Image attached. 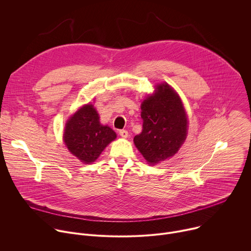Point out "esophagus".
I'll list each match as a JSON object with an SVG mask.
<instances>
[{
  "label": "esophagus",
  "mask_w": 251,
  "mask_h": 251,
  "mask_svg": "<svg viewBox=\"0 0 251 251\" xmlns=\"http://www.w3.org/2000/svg\"><path fill=\"white\" fill-rule=\"evenodd\" d=\"M119 134H120V136L123 137V138H127V137H128V132H127L126 130H120V131H119Z\"/></svg>",
  "instance_id": "34e87169"
}]
</instances>
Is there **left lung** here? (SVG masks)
Returning <instances> with one entry per match:
<instances>
[{"mask_svg": "<svg viewBox=\"0 0 251 251\" xmlns=\"http://www.w3.org/2000/svg\"><path fill=\"white\" fill-rule=\"evenodd\" d=\"M141 110L143 129L134 137L137 149L152 165L173 157L188 134V118L180 96L168 83H161L142 102Z\"/></svg>", "mask_w": 251, "mask_h": 251, "instance_id": "obj_1", "label": "left lung"}]
</instances>
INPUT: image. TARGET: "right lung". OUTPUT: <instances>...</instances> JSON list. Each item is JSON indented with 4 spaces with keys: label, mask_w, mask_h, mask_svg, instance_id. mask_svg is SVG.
Segmentation results:
<instances>
[{
    "label": "right lung",
    "mask_w": 251,
    "mask_h": 251,
    "mask_svg": "<svg viewBox=\"0 0 251 251\" xmlns=\"http://www.w3.org/2000/svg\"><path fill=\"white\" fill-rule=\"evenodd\" d=\"M115 138L116 133L109 126L100 124L92 104L82 106L71 116L63 133L64 144L69 152L86 164L95 162Z\"/></svg>",
    "instance_id": "right-lung-1"
}]
</instances>
